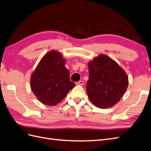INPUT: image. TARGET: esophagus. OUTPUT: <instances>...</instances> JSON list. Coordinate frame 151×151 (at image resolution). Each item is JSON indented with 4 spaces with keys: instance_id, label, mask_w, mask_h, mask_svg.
Instances as JSON below:
<instances>
[{
    "instance_id": "1",
    "label": "esophagus",
    "mask_w": 151,
    "mask_h": 151,
    "mask_svg": "<svg viewBox=\"0 0 151 151\" xmlns=\"http://www.w3.org/2000/svg\"><path fill=\"white\" fill-rule=\"evenodd\" d=\"M76 84L77 85H81V86H83L84 84V81H80L79 82H77V83H76Z\"/></svg>"
}]
</instances>
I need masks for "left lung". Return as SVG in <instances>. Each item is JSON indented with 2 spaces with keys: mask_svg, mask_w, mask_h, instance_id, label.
Masks as SVG:
<instances>
[{
  "mask_svg": "<svg viewBox=\"0 0 151 151\" xmlns=\"http://www.w3.org/2000/svg\"><path fill=\"white\" fill-rule=\"evenodd\" d=\"M89 77L86 92L91 101L100 108L116 104L129 84L125 72L105 55H100L88 63Z\"/></svg>",
  "mask_w": 151,
  "mask_h": 151,
  "instance_id": "8db88e82",
  "label": "left lung"
}]
</instances>
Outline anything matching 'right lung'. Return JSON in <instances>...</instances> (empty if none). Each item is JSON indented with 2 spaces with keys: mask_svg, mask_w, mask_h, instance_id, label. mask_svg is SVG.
Masks as SVG:
<instances>
[{
  "mask_svg": "<svg viewBox=\"0 0 151 151\" xmlns=\"http://www.w3.org/2000/svg\"><path fill=\"white\" fill-rule=\"evenodd\" d=\"M65 60L57 51L42 58L31 77V88L40 101L53 106L60 103L75 86L70 81Z\"/></svg>",
  "mask_w": 151,
  "mask_h": 151,
  "instance_id": "right-lung-1",
  "label": "right lung"
}]
</instances>
